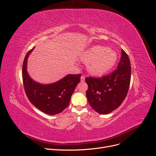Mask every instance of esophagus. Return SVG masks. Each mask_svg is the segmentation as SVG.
<instances>
[{
  "mask_svg": "<svg viewBox=\"0 0 156 156\" xmlns=\"http://www.w3.org/2000/svg\"><path fill=\"white\" fill-rule=\"evenodd\" d=\"M80 80H81V82H84L85 81V77L83 76H82L80 77Z\"/></svg>",
  "mask_w": 156,
  "mask_h": 156,
  "instance_id": "34e87169",
  "label": "esophagus"
}]
</instances>
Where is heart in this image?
Here are the masks:
<instances>
[{"label": "heart", "mask_w": 156, "mask_h": 156, "mask_svg": "<svg viewBox=\"0 0 156 156\" xmlns=\"http://www.w3.org/2000/svg\"><path fill=\"white\" fill-rule=\"evenodd\" d=\"M80 59L87 63V69L90 73L101 76L113 68L117 60V54L111 49L96 45L82 53Z\"/></svg>", "instance_id": "b5f03b06"}]
</instances>
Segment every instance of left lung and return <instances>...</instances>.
<instances>
[{"label":"left lung","instance_id":"left-lung-1","mask_svg":"<svg viewBox=\"0 0 156 156\" xmlns=\"http://www.w3.org/2000/svg\"><path fill=\"white\" fill-rule=\"evenodd\" d=\"M131 79V66L128 55L122 50L117 69L101 78L86 77V97L90 106L99 114L110 113L125 99Z\"/></svg>","mask_w":156,"mask_h":156}]
</instances>
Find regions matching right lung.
Segmentation results:
<instances>
[{
	"label": "right lung",
	"mask_w": 156,
	"mask_h": 156,
	"mask_svg": "<svg viewBox=\"0 0 156 156\" xmlns=\"http://www.w3.org/2000/svg\"><path fill=\"white\" fill-rule=\"evenodd\" d=\"M33 49L27 53L23 65L22 76L26 94L41 112L50 115L58 114L69 106L71 96L80 81L81 74H69L50 84L38 83L30 77L26 70L27 57Z\"/></svg>",
	"instance_id": "right-lung-1"
}]
</instances>
